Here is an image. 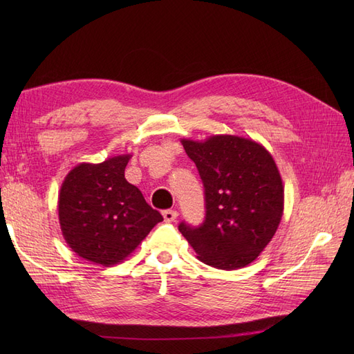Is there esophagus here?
<instances>
[{"instance_id": "esophagus-1", "label": "esophagus", "mask_w": 354, "mask_h": 354, "mask_svg": "<svg viewBox=\"0 0 354 354\" xmlns=\"http://www.w3.org/2000/svg\"><path fill=\"white\" fill-rule=\"evenodd\" d=\"M162 216H164V220H165L167 223H171V221H174V220L178 217V212L174 211V209H165V211L162 212Z\"/></svg>"}]
</instances>
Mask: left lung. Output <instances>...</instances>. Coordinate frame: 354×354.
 <instances>
[{"label": "left lung", "mask_w": 354, "mask_h": 354, "mask_svg": "<svg viewBox=\"0 0 354 354\" xmlns=\"http://www.w3.org/2000/svg\"><path fill=\"white\" fill-rule=\"evenodd\" d=\"M205 187V221L180 223L198 259L221 270L252 263L279 227L283 185L273 156L252 138L218 134L196 142L181 138Z\"/></svg>", "instance_id": "1"}]
</instances>
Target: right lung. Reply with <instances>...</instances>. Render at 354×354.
Returning <instances> with one entry per match:
<instances>
[{
	"mask_svg": "<svg viewBox=\"0 0 354 354\" xmlns=\"http://www.w3.org/2000/svg\"><path fill=\"white\" fill-rule=\"evenodd\" d=\"M131 155L102 164L73 167L60 187L57 211L62 234L81 259L109 267L134 252L162 216L125 180Z\"/></svg>",
	"mask_w": 354,
	"mask_h": 354,
	"instance_id": "right-lung-1",
	"label": "right lung"
}]
</instances>
